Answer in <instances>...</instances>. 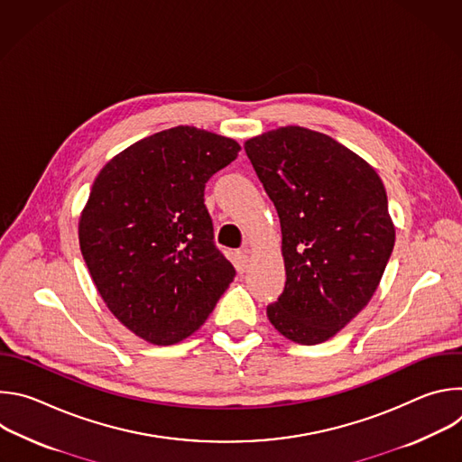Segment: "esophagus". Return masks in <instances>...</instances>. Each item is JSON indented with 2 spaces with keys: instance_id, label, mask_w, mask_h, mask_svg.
Here are the masks:
<instances>
[{
  "instance_id": "1",
  "label": "esophagus",
  "mask_w": 462,
  "mask_h": 462,
  "mask_svg": "<svg viewBox=\"0 0 462 462\" xmlns=\"http://www.w3.org/2000/svg\"><path fill=\"white\" fill-rule=\"evenodd\" d=\"M234 265L239 273H245L248 269V254L245 250H239L234 254Z\"/></svg>"
}]
</instances>
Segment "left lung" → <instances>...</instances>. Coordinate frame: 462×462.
I'll return each instance as SVG.
<instances>
[{"instance_id": "1", "label": "left lung", "mask_w": 462, "mask_h": 462, "mask_svg": "<svg viewBox=\"0 0 462 462\" xmlns=\"http://www.w3.org/2000/svg\"><path fill=\"white\" fill-rule=\"evenodd\" d=\"M274 203L287 282L267 316L303 346L335 337L373 298L394 245L376 171L318 131L280 127L245 143Z\"/></svg>"}]
</instances>
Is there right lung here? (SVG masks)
<instances>
[{"label": "right lung", "instance_id": "right-lung-1", "mask_svg": "<svg viewBox=\"0 0 462 462\" xmlns=\"http://www.w3.org/2000/svg\"><path fill=\"white\" fill-rule=\"evenodd\" d=\"M239 150L177 125L129 146L95 179L80 250L109 310L150 344L195 333L236 276L214 243L205 186Z\"/></svg>", "mask_w": 462, "mask_h": 462}]
</instances>
